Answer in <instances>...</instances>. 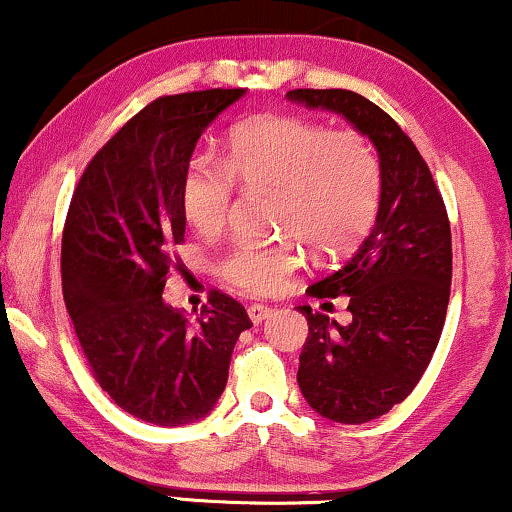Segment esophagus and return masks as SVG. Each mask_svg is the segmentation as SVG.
Returning <instances> with one entry per match:
<instances>
[{
    "label": "esophagus",
    "mask_w": 512,
    "mask_h": 512,
    "mask_svg": "<svg viewBox=\"0 0 512 512\" xmlns=\"http://www.w3.org/2000/svg\"><path fill=\"white\" fill-rule=\"evenodd\" d=\"M249 319L254 321V324H261V321H265L272 314V307H268V305H261V303H254V305H249Z\"/></svg>",
    "instance_id": "esophagus-1"
}]
</instances>
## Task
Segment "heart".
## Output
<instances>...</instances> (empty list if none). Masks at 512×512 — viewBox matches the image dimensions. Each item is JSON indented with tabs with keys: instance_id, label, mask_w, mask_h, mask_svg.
Returning <instances> with one entry per match:
<instances>
[{
	"instance_id": "b5f03b06",
	"label": "heart",
	"mask_w": 512,
	"mask_h": 512,
	"mask_svg": "<svg viewBox=\"0 0 512 512\" xmlns=\"http://www.w3.org/2000/svg\"><path fill=\"white\" fill-rule=\"evenodd\" d=\"M244 191L275 193L279 233L305 242L319 256H342L361 240L380 205L382 174L361 132L326 130L300 116H265L230 137L226 163L207 153L188 160L179 181V205L200 235L226 226ZM303 254L293 240L235 242L216 258V272L237 289L265 296L289 282Z\"/></svg>"
}]
</instances>
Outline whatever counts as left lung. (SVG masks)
I'll list each match as a JSON object with an SVG mask.
<instances>
[{"instance_id":"1","label":"left lung","mask_w":512,"mask_h":512,"mask_svg":"<svg viewBox=\"0 0 512 512\" xmlns=\"http://www.w3.org/2000/svg\"><path fill=\"white\" fill-rule=\"evenodd\" d=\"M286 97L347 118L380 156L373 230L340 270L307 289L314 298L347 296L352 321L340 326L298 307L310 326L298 368L305 401L331 422L363 424L405 401L436 352L450 303V219L429 165L387 111L342 88Z\"/></svg>"}]
</instances>
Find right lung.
<instances>
[{"instance_id": "1", "label": "right lung", "mask_w": 512, "mask_h": 512, "mask_svg": "<svg viewBox=\"0 0 512 512\" xmlns=\"http://www.w3.org/2000/svg\"><path fill=\"white\" fill-rule=\"evenodd\" d=\"M244 95H167L132 116L90 160L62 233V296L95 380L118 408L156 426L193 424L228 382L247 310L209 293L188 321L163 300L184 242L181 172L209 123Z\"/></svg>"}]
</instances>
